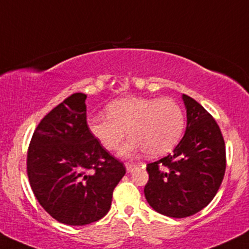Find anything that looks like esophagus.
Masks as SVG:
<instances>
[{"mask_svg": "<svg viewBox=\"0 0 249 249\" xmlns=\"http://www.w3.org/2000/svg\"><path fill=\"white\" fill-rule=\"evenodd\" d=\"M125 167H126V171L128 173H131V172H133L134 170H136L137 168V165H134V164H125Z\"/></svg>", "mask_w": 249, "mask_h": 249, "instance_id": "esophagus-1", "label": "esophagus"}]
</instances>
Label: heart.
I'll return each mask as SVG.
<instances>
[{
	"label": "heart",
	"mask_w": 249,
	"mask_h": 249,
	"mask_svg": "<svg viewBox=\"0 0 249 249\" xmlns=\"http://www.w3.org/2000/svg\"><path fill=\"white\" fill-rule=\"evenodd\" d=\"M107 115L89 117L88 128L105 150L115 151L126 137L122 156L144 150L150 157L167 153L178 144L185 127V115L176 99L128 96L107 107Z\"/></svg>",
	"instance_id": "1"
}]
</instances>
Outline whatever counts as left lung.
Wrapping results in <instances>:
<instances>
[{
  "instance_id": "left-lung-1",
  "label": "left lung",
  "mask_w": 249,
  "mask_h": 249,
  "mask_svg": "<svg viewBox=\"0 0 249 249\" xmlns=\"http://www.w3.org/2000/svg\"><path fill=\"white\" fill-rule=\"evenodd\" d=\"M187 126L173 150L147 164L144 193L148 205L162 215L186 218L212 201L225 176L226 150L221 131L198 102L182 95Z\"/></svg>"
}]
</instances>
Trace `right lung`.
I'll use <instances>...</instances> for the list:
<instances>
[{
  "label": "right lung",
  "mask_w": 249,
  "mask_h": 249,
  "mask_svg": "<svg viewBox=\"0 0 249 249\" xmlns=\"http://www.w3.org/2000/svg\"><path fill=\"white\" fill-rule=\"evenodd\" d=\"M85 99L77 92L53 108L36 127L27 157L28 178L39 205L71 226L102 219L126 172L89 131Z\"/></svg>",
  "instance_id": "add662e5"
}]
</instances>
